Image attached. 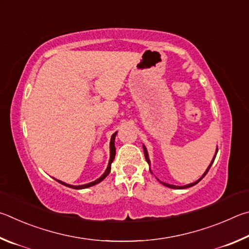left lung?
<instances>
[{"label": "left lung", "mask_w": 249, "mask_h": 249, "mask_svg": "<svg viewBox=\"0 0 249 249\" xmlns=\"http://www.w3.org/2000/svg\"><path fill=\"white\" fill-rule=\"evenodd\" d=\"M143 150H144V156H145V160H146V162L149 163V165L151 164L150 163V159H149V154H147V150H146V147L143 145ZM216 153H217V149H216V152H215V154H214V158H213V160H212V162L210 163V165H209V167L207 168V171L203 173V175L199 178V179L197 180V181H195V182H193V184H189V185H185V186H175V185H171V184H166V182H163V181H160V180H159L160 184H163L164 186H166V187H168V188H173V189H185V188H189V187H191V186H195V185H197L198 182L202 179V178L207 175V173L209 172V169H210V167H211V165L213 164V162H214V160H215V156H216Z\"/></svg>", "instance_id": "obj_1"}]
</instances>
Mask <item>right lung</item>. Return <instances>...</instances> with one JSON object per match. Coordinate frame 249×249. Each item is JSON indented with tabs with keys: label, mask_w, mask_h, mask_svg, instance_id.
Instances as JSON below:
<instances>
[{
	"label": "right lung",
	"mask_w": 249,
	"mask_h": 249,
	"mask_svg": "<svg viewBox=\"0 0 249 249\" xmlns=\"http://www.w3.org/2000/svg\"><path fill=\"white\" fill-rule=\"evenodd\" d=\"M116 134L117 132H115L111 136V139H110V159H109V163H108V166L106 168V171H105V173L103 174L102 176H100L98 179H96L94 181L89 182V184H85V185H80V186H73V185H69V184H65V182L61 181V180H58L55 179L58 182H60V184H62L64 186L67 187H70V188H73V189H85V188H89V187H91V186H95L99 184L100 181L104 180L105 178H106L108 176V174L110 173V169H111V163L113 162V160H115V155H116V147H115V138H116Z\"/></svg>",
	"instance_id": "obj_1"
}]
</instances>
